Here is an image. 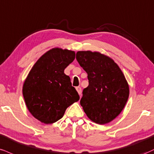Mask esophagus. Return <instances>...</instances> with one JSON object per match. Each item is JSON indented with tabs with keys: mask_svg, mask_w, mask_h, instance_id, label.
<instances>
[{
	"mask_svg": "<svg viewBox=\"0 0 154 154\" xmlns=\"http://www.w3.org/2000/svg\"><path fill=\"white\" fill-rule=\"evenodd\" d=\"M76 90H77L79 95H81V94H82V88H81L80 87H77V88H76Z\"/></svg>",
	"mask_w": 154,
	"mask_h": 154,
	"instance_id": "esophagus-1",
	"label": "esophagus"
}]
</instances>
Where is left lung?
I'll list each match as a JSON object with an SVG mask.
<instances>
[{
  "label": "left lung",
  "mask_w": 154,
  "mask_h": 154,
  "mask_svg": "<svg viewBox=\"0 0 154 154\" xmlns=\"http://www.w3.org/2000/svg\"><path fill=\"white\" fill-rule=\"evenodd\" d=\"M76 59L88 73L89 81L83 90L81 106L95 123H110L121 112L128 99L125 76L112 59L99 52L77 51Z\"/></svg>",
  "instance_id": "8db88e82"
}]
</instances>
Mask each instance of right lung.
Masks as SVG:
<instances>
[{"label":"right lung","mask_w":154,"mask_h":154,"mask_svg":"<svg viewBox=\"0 0 154 154\" xmlns=\"http://www.w3.org/2000/svg\"><path fill=\"white\" fill-rule=\"evenodd\" d=\"M75 58L73 51L54 48L42 55L29 72L23 86L28 110L42 123L61 119L66 109L79 100L64 69Z\"/></svg>","instance_id":"1"}]
</instances>
